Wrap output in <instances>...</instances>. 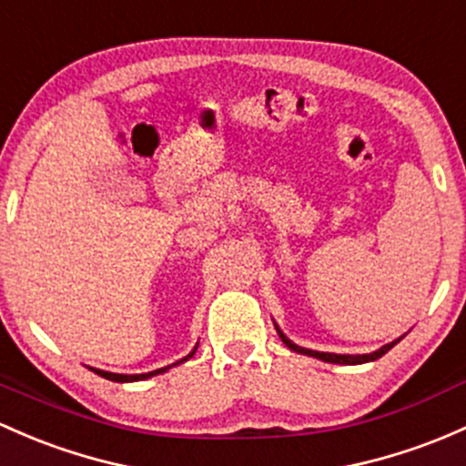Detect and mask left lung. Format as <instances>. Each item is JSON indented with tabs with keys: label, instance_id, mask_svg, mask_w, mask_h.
<instances>
[{
	"label": "left lung",
	"instance_id": "left-lung-1",
	"mask_svg": "<svg viewBox=\"0 0 466 466\" xmlns=\"http://www.w3.org/2000/svg\"><path fill=\"white\" fill-rule=\"evenodd\" d=\"M277 332H279V337H281V341H283V344H286L288 349H290V350H295V352H301V355H310V357H317V360H323V361H330V364H349V366H352V364H366V361H375V360H380L381 355H386V352H389V350L393 349V346L398 344V341H400V339L390 341V344L381 346L380 350L370 352V355H335V352H319V350L301 349V346L292 344V341L288 339V337L283 335V332L279 330V328H277Z\"/></svg>",
	"mask_w": 466,
	"mask_h": 466
}]
</instances>
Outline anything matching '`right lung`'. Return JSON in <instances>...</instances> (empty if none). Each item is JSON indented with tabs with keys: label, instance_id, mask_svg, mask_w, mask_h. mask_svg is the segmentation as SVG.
<instances>
[{
	"label": "right lung",
	"instance_id": "1",
	"mask_svg": "<svg viewBox=\"0 0 466 466\" xmlns=\"http://www.w3.org/2000/svg\"><path fill=\"white\" fill-rule=\"evenodd\" d=\"M194 352H192V355H194ZM192 355H187V357H192ZM187 357H185V360H180V361H187ZM176 364H178V361H176ZM176 364H171V366H176ZM167 369H169V366H165V369L151 370V373H143V375H117V373H106V370H97V369H91V370H93V373L100 375V377H105V380H111V381H140V380H147V377L165 373Z\"/></svg>",
	"mask_w": 466,
	"mask_h": 466
}]
</instances>
